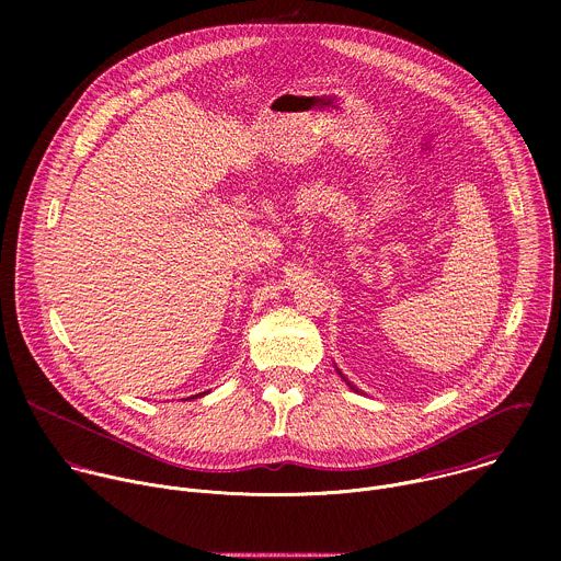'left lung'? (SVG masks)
Masks as SVG:
<instances>
[{
    "label": "left lung",
    "instance_id": "obj_1",
    "mask_svg": "<svg viewBox=\"0 0 561 561\" xmlns=\"http://www.w3.org/2000/svg\"><path fill=\"white\" fill-rule=\"evenodd\" d=\"M337 373H340V370H337ZM340 375H342V373H340ZM342 379H344V381H346V383H348V386H351V388H353V390H357V388H355V386H353V383H351V381H348V379H346V377H344V375H342ZM357 392H359V390H357Z\"/></svg>",
    "mask_w": 561,
    "mask_h": 561
}]
</instances>
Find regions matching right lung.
<instances>
[{
	"label": "right lung",
	"mask_w": 561,
	"mask_h": 561,
	"mask_svg": "<svg viewBox=\"0 0 561 561\" xmlns=\"http://www.w3.org/2000/svg\"><path fill=\"white\" fill-rule=\"evenodd\" d=\"M202 394H204V392H199V394H193V397H202Z\"/></svg>",
	"instance_id": "right-lung-1"
}]
</instances>
